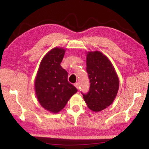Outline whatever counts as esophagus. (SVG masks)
<instances>
[{
  "mask_svg": "<svg viewBox=\"0 0 149 149\" xmlns=\"http://www.w3.org/2000/svg\"><path fill=\"white\" fill-rule=\"evenodd\" d=\"M74 86H75L76 88H77L78 89H79V84H78V83H74Z\"/></svg>",
  "mask_w": 149,
  "mask_h": 149,
  "instance_id": "obj_1",
  "label": "esophagus"
}]
</instances>
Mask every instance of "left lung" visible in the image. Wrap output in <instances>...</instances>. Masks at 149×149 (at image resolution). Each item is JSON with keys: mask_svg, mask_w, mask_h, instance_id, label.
I'll return each instance as SVG.
<instances>
[{"mask_svg": "<svg viewBox=\"0 0 149 149\" xmlns=\"http://www.w3.org/2000/svg\"><path fill=\"white\" fill-rule=\"evenodd\" d=\"M86 71L90 87L87 94L82 93L90 109L99 112L113 102L118 92L119 81L110 60L99 51L86 55Z\"/></svg>", "mask_w": 149, "mask_h": 149, "instance_id": "left-lung-1", "label": "left lung"}]
</instances>
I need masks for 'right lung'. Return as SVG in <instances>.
Instances as JSON below:
<instances>
[{
    "label": "right lung",
    "instance_id": "add662e5",
    "mask_svg": "<svg viewBox=\"0 0 149 149\" xmlns=\"http://www.w3.org/2000/svg\"><path fill=\"white\" fill-rule=\"evenodd\" d=\"M65 50L54 48L43 57L35 81L38 101L46 110L57 113L66 106L70 97L78 91L68 81V72L60 63Z\"/></svg>",
    "mask_w": 149,
    "mask_h": 149
}]
</instances>
